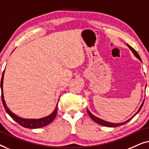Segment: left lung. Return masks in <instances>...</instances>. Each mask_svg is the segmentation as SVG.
Wrapping results in <instances>:
<instances>
[{"label":"left lung","mask_w":149,"mask_h":149,"mask_svg":"<svg viewBox=\"0 0 149 149\" xmlns=\"http://www.w3.org/2000/svg\"><path fill=\"white\" fill-rule=\"evenodd\" d=\"M127 47H128L130 49V50L132 51V53H134V55L136 56V57H137L138 59H139L140 61H142V60H141V58H140V55L139 54H138V53H137V51H136V50H134L133 49L132 47H130V46L129 45H127ZM144 101L142 102V104H141V106L140 107V108H139V109L138 110V111L136 112V113L134 116L133 117H132L130 119H129L127 121H125V122H123V123H110V122H107V121H104V120H102V119H100V118H98V117H96V116H94V115H93L91 113V112H90V111L88 109H87V112H88V115H89V116L91 117V118L93 119V120H94L95 121L96 123H98V124H100V125H104V126H107V127H117V126H120V125H123L124 124V123H127V122H128V121H130V120H131L136 115L138 112L140 111V110L141 109V108L142 107V106H143V104H144Z\"/></svg>","instance_id":"1"}]
</instances>
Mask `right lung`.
<instances>
[{
  "mask_svg": "<svg viewBox=\"0 0 149 149\" xmlns=\"http://www.w3.org/2000/svg\"><path fill=\"white\" fill-rule=\"evenodd\" d=\"M4 73H5V70H4L3 74L2 75L1 77V97H2V102H3L4 108L8 114L11 117V118L16 121L17 123H18L19 124L22 125V126L26 127V128H31V129H34V128H40V127H45L48 124H49L50 123L52 122L54 120V119L55 118L57 113V105L56 106V108L54 109V111L52 113L51 115H49V116L43 117V118L40 119H24L22 118L17 116L15 114H14L13 113L11 112L9 110V109L7 107V104L5 103V99H4V95H3V77H4ZM58 104V103H57Z\"/></svg>",
  "mask_w": 149,
  "mask_h": 149,
  "instance_id": "add662e5",
  "label": "right lung"
}]
</instances>
